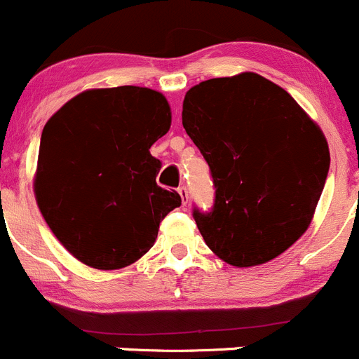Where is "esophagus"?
I'll return each instance as SVG.
<instances>
[{"instance_id": "34e87169", "label": "esophagus", "mask_w": 359, "mask_h": 359, "mask_svg": "<svg viewBox=\"0 0 359 359\" xmlns=\"http://www.w3.org/2000/svg\"><path fill=\"white\" fill-rule=\"evenodd\" d=\"M178 194L181 197V202H183V205L188 204V188L184 187V184H181V187L178 188Z\"/></svg>"}]
</instances>
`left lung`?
Segmentation results:
<instances>
[{
	"label": "left lung",
	"mask_w": 359,
	"mask_h": 359,
	"mask_svg": "<svg viewBox=\"0 0 359 359\" xmlns=\"http://www.w3.org/2000/svg\"><path fill=\"white\" fill-rule=\"evenodd\" d=\"M181 118L215 187L211 211L191 212L209 250L233 267H253L300 239L330 151L295 99L257 73L211 78L187 92Z\"/></svg>",
	"instance_id": "1"
}]
</instances>
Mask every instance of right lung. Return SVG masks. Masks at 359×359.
Segmentation results:
<instances>
[{"mask_svg": "<svg viewBox=\"0 0 359 359\" xmlns=\"http://www.w3.org/2000/svg\"><path fill=\"white\" fill-rule=\"evenodd\" d=\"M169 127L164 95L133 85L81 92L43 127L34 195L81 264L101 271L134 264L181 205L178 191L157 184L162 164L150 154Z\"/></svg>", "mask_w": 359, "mask_h": 359, "instance_id": "add662e5", "label": "right lung"}]
</instances>
